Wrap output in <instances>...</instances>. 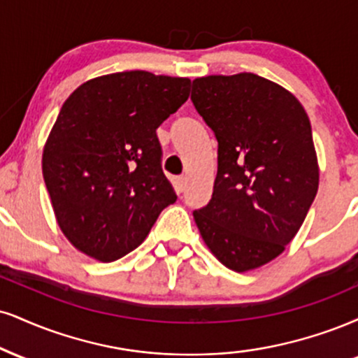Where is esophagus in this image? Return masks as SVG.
Wrapping results in <instances>:
<instances>
[{"label": "esophagus", "instance_id": "1", "mask_svg": "<svg viewBox=\"0 0 358 358\" xmlns=\"http://www.w3.org/2000/svg\"><path fill=\"white\" fill-rule=\"evenodd\" d=\"M187 183H188L187 176H185V175L178 176V178H176V188H178V192H183L185 188H187Z\"/></svg>", "mask_w": 358, "mask_h": 358}]
</instances>
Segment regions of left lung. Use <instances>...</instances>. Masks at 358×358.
<instances>
[{
    "label": "left lung",
    "mask_w": 358,
    "mask_h": 358,
    "mask_svg": "<svg viewBox=\"0 0 358 358\" xmlns=\"http://www.w3.org/2000/svg\"><path fill=\"white\" fill-rule=\"evenodd\" d=\"M192 101L218 141L212 200L193 218L227 268H260L294 240L317 195L307 111L288 90L255 73L195 78Z\"/></svg>",
    "instance_id": "8db88e82"
}]
</instances>
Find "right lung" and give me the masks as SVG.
<instances>
[{"mask_svg": "<svg viewBox=\"0 0 358 358\" xmlns=\"http://www.w3.org/2000/svg\"><path fill=\"white\" fill-rule=\"evenodd\" d=\"M190 83L111 73L85 81L63 103L43 148V178L59 230L81 253L118 260L176 201L157 128L188 100Z\"/></svg>", "mask_w": 358, "mask_h": 358, "instance_id": "1", "label": "right lung"}]
</instances>
